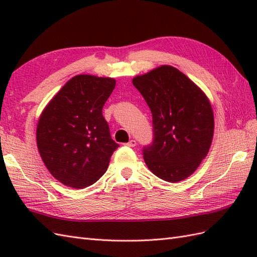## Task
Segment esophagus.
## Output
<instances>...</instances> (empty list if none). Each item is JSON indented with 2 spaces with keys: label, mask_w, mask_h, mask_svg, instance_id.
I'll use <instances>...</instances> for the list:
<instances>
[{
  "label": "esophagus",
  "mask_w": 257,
  "mask_h": 257,
  "mask_svg": "<svg viewBox=\"0 0 257 257\" xmlns=\"http://www.w3.org/2000/svg\"><path fill=\"white\" fill-rule=\"evenodd\" d=\"M125 146H128V147H132V148H134V147L137 146V143H136V140H130L128 144H125Z\"/></svg>",
  "instance_id": "34e87169"
}]
</instances>
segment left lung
Here are the masks:
<instances>
[{"instance_id":"1","label":"left lung","mask_w":257,"mask_h":257,"mask_svg":"<svg viewBox=\"0 0 257 257\" xmlns=\"http://www.w3.org/2000/svg\"><path fill=\"white\" fill-rule=\"evenodd\" d=\"M133 84L152 113L154 141L144 148L146 165L165 181H182L210 150L214 116L209 98L188 76L169 65L136 76Z\"/></svg>"}]
</instances>
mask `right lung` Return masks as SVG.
Segmentation results:
<instances>
[{
	"instance_id": "obj_1",
	"label": "right lung",
	"mask_w": 257,
	"mask_h": 257,
	"mask_svg": "<svg viewBox=\"0 0 257 257\" xmlns=\"http://www.w3.org/2000/svg\"><path fill=\"white\" fill-rule=\"evenodd\" d=\"M114 86L116 80L110 77L77 75L41 113L38 152L52 176L67 187L84 189L98 181L119 147L102 116Z\"/></svg>"
}]
</instances>
